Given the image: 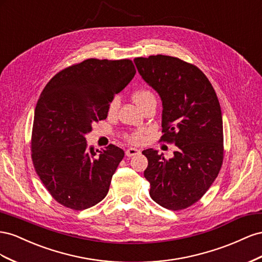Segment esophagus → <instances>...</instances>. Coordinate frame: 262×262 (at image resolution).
Returning <instances> with one entry per match:
<instances>
[{"label": "esophagus", "instance_id": "esophagus-1", "mask_svg": "<svg viewBox=\"0 0 262 262\" xmlns=\"http://www.w3.org/2000/svg\"><path fill=\"white\" fill-rule=\"evenodd\" d=\"M138 154H140L139 149L134 148V147H130V148H128V149H127V150H126V156H127V157H133V156H136V155H138Z\"/></svg>", "mask_w": 262, "mask_h": 262}]
</instances>
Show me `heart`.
Instances as JSON below:
<instances>
[{
    "mask_svg": "<svg viewBox=\"0 0 262 262\" xmlns=\"http://www.w3.org/2000/svg\"><path fill=\"white\" fill-rule=\"evenodd\" d=\"M133 99L135 101V103L137 104V106H141L143 104H145L146 102L150 101V100H156L155 99V95L149 91V90H138L135 93L133 94ZM118 104H119V100L117 98H115L113 101L110 103V106H108V113L110 114H114L115 112L117 111L118 107ZM129 139L134 143H137L141 139V134L140 133H136V134H133V135L129 136Z\"/></svg>",
    "mask_w": 262,
    "mask_h": 262,
    "instance_id": "b5f03b06",
    "label": "heart"
}]
</instances>
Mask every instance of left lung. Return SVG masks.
Listing matches in <instances>:
<instances>
[{"instance_id":"1","label":"left lung","mask_w":262,"mask_h":262,"mask_svg":"<svg viewBox=\"0 0 262 262\" xmlns=\"http://www.w3.org/2000/svg\"><path fill=\"white\" fill-rule=\"evenodd\" d=\"M146 83L162 102L161 140L177 150L166 159L155 149L144 176L151 199L164 208L183 210L204 195L223 163V118L217 96L198 67L179 58L157 55L135 58Z\"/></svg>"}]
</instances>
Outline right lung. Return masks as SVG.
<instances>
[{"label": "right lung", "instance_id": "add662e5", "mask_svg": "<svg viewBox=\"0 0 262 262\" xmlns=\"http://www.w3.org/2000/svg\"><path fill=\"white\" fill-rule=\"evenodd\" d=\"M136 70L128 59H88L52 78L37 102L32 158L37 174L58 203L81 211L98 204L110 189L124 151L88 146L92 124L105 119L110 103Z\"/></svg>", "mask_w": 262, "mask_h": 262}]
</instances>
